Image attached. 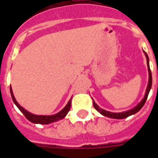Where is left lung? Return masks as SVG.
<instances>
[{"instance_id": "left-lung-1", "label": "left lung", "mask_w": 158, "mask_h": 158, "mask_svg": "<svg viewBox=\"0 0 158 158\" xmlns=\"http://www.w3.org/2000/svg\"><path fill=\"white\" fill-rule=\"evenodd\" d=\"M146 56V58H147V64H148V87L146 89V94L144 95V98L141 100L139 103L136 106H135L132 109L130 110H128L126 111H123V112H111V111H108V110H106L104 109H102L98 106V105H97V103H95V102L93 99V102H94V108L96 109L98 112H100L102 115L104 116H106V117L109 118H112V119H124V118H126L130 115H132L135 113H137L139 110L141 109V108L143 106V105L146 102V100L148 98V94H149L150 89L152 88V73H151V70H150V67H149V59H148V56L147 53L143 52Z\"/></svg>"}]
</instances>
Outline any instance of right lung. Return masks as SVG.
<instances>
[{
	"label": "right lung",
	"mask_w": 158,
	"mask_h": 158,
	"mask_svg": "<svg viewBox=\"0 0 158 158\" xmlns=\"http://www.w3.org/2000/svg\"><path fill=\"white\" fill-rule=\"evenodd\" d=\"M10 94L11 98H12V100H13L14 103L15 104L16 106L19 109L21 112L23 113L24 116H25L27 119H28L29 121H31L32 123H34V124H41V125H48V124H50V123L56 122V121H58V120H61L64 117H65V115H67V113L69 112V109H70V106H71V99H69V101L68 102V103L66 104V106H64L63 109H62L60 111H59L56 114L52 115H34V114H32L29 111H28L27 110H25L24 108L22 107L18 103V102L16 101L15 98L14 96L13 91H12V89L10 87Z\"/></svg>",
	"instance_id": "1"
}]
</instances>
